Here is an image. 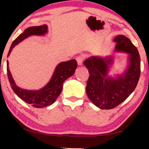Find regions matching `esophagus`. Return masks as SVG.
<instances>
[{
	"label": "esophagus",
	"mask_w": 149,
	"mask_h": 149,
	"mask_svg": "<svg viewBox=\"0 0 149 149\" xmlns=\"http://www.w3.org/2000/svg\"><path fill=\"white\" fill-rule=\"evenodd\" d=\"M76 61H77V63L78 64H79V65H82V63H83L84 61V55H79V56L76 57Z\"/></svg>",
	"instance_id": "1"
}]
</instances>
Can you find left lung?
Returning a JSON list of instances; mask_svg holds the SVG:
<instances>
[{
  "label": "left lung",
  "instance_id": "8db88e82",
  "mask_svg": "<svg viewBox=\"0 0 149 149\" xmlns=\"http://www.w3.org/2000/svg\"><path fill=\"white\" fill-rule=\"evenodd\" d=\"M114 42L117 44L115 50L130 54L129 67L123 76H108L112 57H91L84 63L90 74L86 87V94L100 109H113L125 101L136 88L141 74V58L136 47L123 35L117 36Z\"/></svg>",
  "mask_w": 149,
  "mask_h": 149
}]
</instances>
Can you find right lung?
I'll return each mask as SVG.
<instances>
[{"label": "right lung", "instance_id": "1", "mask_svg": "<svg viewBox=\"0 0 149 149\" xmlns=\"http://www.w3.org/2000/svg\"><path fill=\"white\" fill-rule=\"evenodd\" d=\"M47 31V25H42L39 26H31L26 29L23 34H21L10 46L8 51V56L10 55L12 49L19 42H22L29 36L43 35ZM77 68V62L73 59L58 64L55 68L52 79L44 88L38 91H29L19 88L15 84L8 68V63L7 61V75L12 89L16 95L22 99L25 102L29 104L32 107L37 108H42L49 106L53 104L61 94L63 88V84L67 79L74 73Z\"/></svg>", "mask_w": 149, "mask_h": 149}]
</instances>
